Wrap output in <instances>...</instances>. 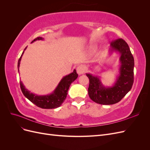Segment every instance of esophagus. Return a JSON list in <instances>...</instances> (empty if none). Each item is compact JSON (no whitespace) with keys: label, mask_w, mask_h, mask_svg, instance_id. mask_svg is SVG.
Segmentation results:
<instances>
[{"label":"esophagus","mask_w":150,"mask_h":150,"mask_svg":"<svg viewBox=\"0 0 150 150\" xmlns=\"http://www.w3.org/2000/svg\"><path fill=\"white\" fill-rule=\"evenodd\" d=\"M76 71H77V72H78V73L79 75H81V74H83L84 73V72H85L86 68H85V67H84V66L80 65V66H79L78 67H77Z\"/></svg>","instance_id":"obj_1"}]
</instances>
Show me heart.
Instances as JSON below:
<instances>
[{
  "mask_svg": "<svg viewBox=\"0 0 150 150\" xmlns=\"http://www.w3.org/2000/svg\"><path fill=\"white\" fill-rule=\"evenodd\" d=\"M96 46H93V47H91L90 48V50L91 51H95V50H96Z\"/></svg>",
  "mask_w": 150,
  "mask_h": 150,
  "instance_id": "heart-1",
  "label": "heart"
}]
</instances>
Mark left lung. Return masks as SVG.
I'll list each match as a JSON object with an SVG mask.
<instances>
[{
  "label": "left lung",
  "instance_id": "obj_1",
  "mask_svg": "<svg viewBox=\"0 0 150 150\" xmlns=\"http://www.w3.org/2000/svg\"><path fill=\"white\" fill-rule=\"evenodd\" d=\"M110 54H120V74L111 87L104 86L99 76L87 73L89 79L88 94L92 100L103 105H110L120 101L131 90L134 82V58L125 40L117 39L110 44Z\"/></svg>",
  "mask_w": 150,
  "mask_h": 150
}]
</instances>
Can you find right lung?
Returning <instances> with one entry per match:
<instances>
[{
	"instance_id": "1",
	"label": "right lung",
	"mask_w": 150,
	"mask_h": 150,
	"mask_svg": "<svg viewBox=\"0 0 150 150\" xmlns=\"http://www.w3.org/2000/svg\"><path fill=\"white\" fill-rule=\"evenodd\" d=\"M44 40V38L40 37L37 38L33 40L31 43L34 42L35 40ZM26 48L27 47L24 49V51L22 52L21 57L18 61L17 68L19 72L21 59ZM78 76V74H77L76 69H74L73 72H71V74L63 77L56 88L54 90V91L51 94L44 95V96H39V95L30 93L28 89L25 88L21 81H20L21 89L24 96L28 98L30 102L34 104L35 105L42 109H54L61 106L62 103L64 101L70 85L77 79Z\"/></svg>"
}]
</instances>
